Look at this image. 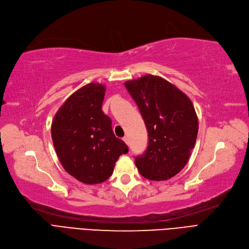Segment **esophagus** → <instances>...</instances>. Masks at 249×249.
<instances>
[{
  "label": "esophagus",
  "mask_w": 249,
  "mask_h": 249,
  "mask_svg": "<svg viewBox=\"0 0 249 249\" xmlns=\"http://www.w3.org/2000/svg\"><path fill=\"white\" fill-rule=\"evenodd\" d=\"M123 140H124V142H125L126 144H129V139H128L127 136H125V137L123 138Z\"/></svg>",
  "instance_id": "esophagus-1"
}]
</instances>
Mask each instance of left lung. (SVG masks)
Segmentation results:
<instances>
[{"instance_id":"left-lung-1","label":"left lung","mask_w":249,"mask_h":249,"mask_svg":"<svg viewBox=\"0 0 249 249\" xmlns=\"http://www.w3.org/2000/svg\"><path fill=\"white\" fill-rule=\"evenodd\" d=\"M124 84L148 133L146 150L135 158L140 175L154 181L174 177L187 164L197 137L198 120L190 99L156 75L147 74Z\"/></svg>"}]
</instances>
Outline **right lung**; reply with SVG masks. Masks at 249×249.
I'll return each instance as SVG.
<instances>
[{
	"label": "right lung",
	"mask_w": 249,
	"mask_h": 249,
	"mask_svg": "<svg viewBox=\"0 0 249 249\" xmlns=\"http://www.w3.org/2000/svg\"><path fill=\"white\" fill-rule=\"evenodd\" d=\"M106 86L89 83L71 94L52 122V139L68 174L84 184L109 179L128 146L115 136L112 121L102 110Z\"/></svg>",
	"instance_id": "add662e5"
}]
</instances>
